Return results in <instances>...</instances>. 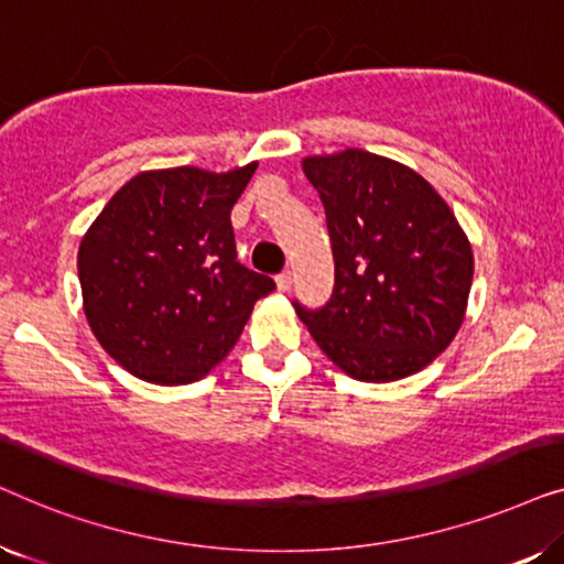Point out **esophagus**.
Instances as JSON below:
<instances>
[{
  "mask_svg": "<svg viewBox=\"0 0 564 564\" xmlns=\"http://www.w3.org/2000/svg\"><path fill=\"white\" fill-rule=\"evenodd\" d=\"M290 288H292V272H290V269H284V272L276 274V290L288 292Z\"/></svg>",
  "mask_w": 564,
  "mask_h": 564,
  "instance_id": "obj_1",
  "label": "esophagus"
}]
</instances>
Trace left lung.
I'll return each mask as SVG.
<instances>
[{
  "label": "left lung",
  "mask_w": 564,
  "mask_h": 564,
  "mask_svg": "<svg viewBox=\"0 0 564 564\" xmlns=\"http://www.w3.org/2000/svg\"><path fill=\"white\" fill-rule=\"evenodd\" d=\"M303 172L326 210L334 292L295 311L346 375L392 382L431 365L465 318L473 249L438 192L398 161L349 149Z\"/></svg>",
  "instance_id": "8db88e82"
}]
</instances>
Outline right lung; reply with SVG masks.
I'll list each match as a JSON object with an SVG mask.
<instances>
[{
  "label": "right lung",
  "mask_w": 564,
  "mask_h": 564,
  "mask_svg": "<svg viewBox=\"0 0 564 564\" xmlns=\"http://www.w3.org/2000/svg\"><path fill=\"white\" fill-rule=\"evenodd\" d=\"M257 164L143 172L115 192L79 246L84 313L102 349L153 384L210 372L274 280L236 259L230 210Z\"/></svg>",
  "instance_id": "obj_1"
}]
</instances>
